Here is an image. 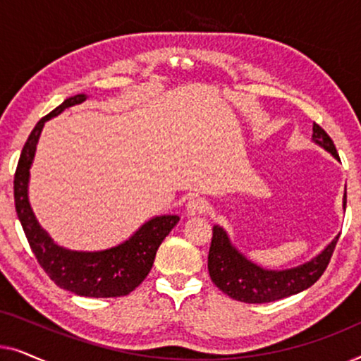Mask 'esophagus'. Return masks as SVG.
I'll return each instance as SVG.
<instances>
[{
	"instance_id": "esophagus-1",
	"label": "esophagus",
	"mask_w": 361,
	"mask_h": 361,
	"mask_svg": "<svg viewBox=\"0 0 361 361\" xmlns=\"http://www.w3.org/2000/svg\"><path fill=\"white\" fill-rule=\"evenodd\" d=\"M207 209H209V204H207V200L202 199V197H197V199L187 202V215L205 214Z\"/></svg>"
}]
</instances>
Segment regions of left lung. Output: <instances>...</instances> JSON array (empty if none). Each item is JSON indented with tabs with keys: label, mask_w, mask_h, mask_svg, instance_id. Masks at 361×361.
Here are the masks:
<instances>
[{
	"label": "left lung",
	"mask_w": 361,
	"mask_h": 361,
	"mask_svg": "<svg viewBox=\"0 0 361 361\" xmlns=\"http://www.w3.org/2000/svg\"><path fill=\"white\" fill-rule=\"evenodd\" d=\"M312 140L320 147L329 151L335 159H338L337 149L327 133L314 123ZM347 205V192L343 195V207ZM340 236V235H338ZM338 236H335L322 253L307 263L290 269L273 271L263 269L261 266L246 259L233 245L221 226H214V236L209 250V273L214 284L221 293L231 299L248 304H264L289 298L302 293L314 283H317L324 271L327 269L332 258Z\"/></svg>",
	"instance_id": "8db88e82"
}]
</instances>
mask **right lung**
Masks as SVG:
<instances>
[{
  "label": "right lung",
  "instance_id": "obj_1",
  "mask_svg": "<svg viewBox=\"0 0 361 361\" xmlns=\"http://www.w3.org/2000/svg\"><path fill=\"white\" fill-rule=\"evenodd\" d=\"M87 95L67 98L62 105L37 121L19 156L14 174V205L18 219L37 263L59 288L85 298H120L140 286L154 263L162 240L179 221L177 215L154 216L121 245L103 251H72L56 245L39 225L27 199L29 169L44 123L66 108L85 102Z\"/></svg>",
  "mask_w": 361,
  "mask_h": 361
}]
</instances>
